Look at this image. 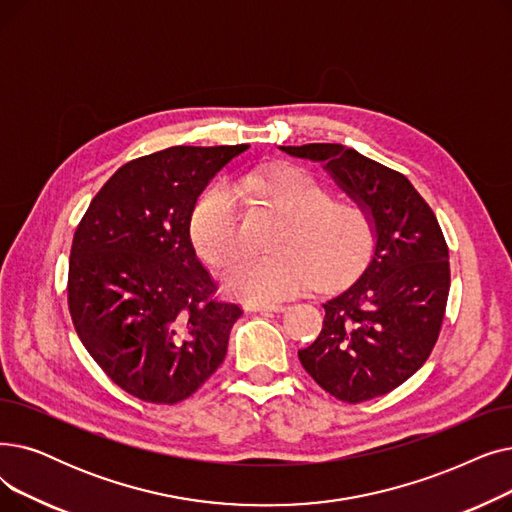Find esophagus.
<instances>
[{"label": "esophagus", "mask_w": 512, "mask_h": 512, "mask_svg": "<svg viewBox=\"0 0 512 512\" xmlns=\"http://www.w3.org/2000/svg\"><path fill=\"white\" fill-rule=\"evenodd\" d=\"M246 310L250 312H281L285 310L283 304H246Z\"/></svg>", "instance_id": "obj_1"}]
</instances>
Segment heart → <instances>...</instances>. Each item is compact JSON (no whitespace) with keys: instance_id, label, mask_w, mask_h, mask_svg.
I'll use <instances>...</instances> for the list:
<instances>
[{"instance_id":"b5f03b06","label":"heart","mask_w":512,"mask_h":512,"mask_svg":"<svg viewBox=\"0 0 512 512\" xmlns=\"http://www.w3.org/2000/svg\"><path fill=\"white\" fill-rule=\"evenodd\" d=\"M243 196L273 206L285 223L279 227L271 256L241 254L229 260L221 281L227 294L273 302L294 296L314 279L335 287L352 279L375 248V223L356 204H335L333 193L302 170H260L239 175ZM239 198L231 185L208 187L191 212V239L212 264L233 256L241 243Z\"/></svg>"}]
</instances>
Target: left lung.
<instances>
[{
	"instance_id": "obj_1",
	"label": "left lung",
	"mask_w": 512,
	"mask_h": 512,
	"mask_svg": "<svg viewBox=\"0 0 512 512\" xmlns=\"http://www.w3.org/2000/svg\"><path fill=\"white\" fill-rule=\"evenodd\" d=\"M279 150L321 162L375 223L371 260L323 304L319 337L298 352L306 373L337 400H373L415 375L440 335L450 291L444 233L419 191L396 170L339 143Z\"/></svg>"
}]
</instances>
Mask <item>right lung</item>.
<instances>
[{
  "label": "right lung",
  "mask_w": 512,
  "mask_h": 512,
  "mask_svg": "<svg viewBox=\"0 0 512 512\" xmlns=\"http://www.w3.org/2000/svg\"><path fill=\"white\" fill-rule=\"evenodd\" d=\"M250 145H175L120 166L91 200L68 262L77 335L127 394L152 404L189 398L218 369L237 304L193 250L200 193Z\"/></svg>",
  "instance_id": "right-lung-1"
}]
</instances>
